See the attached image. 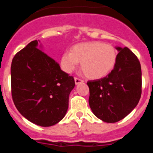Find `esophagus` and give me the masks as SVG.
<instances>
[{"label":"esophagus","instance_id":"esophagus-1","mask_svg":"<svg viewBox=\"0 0 153 153\" xmlns=\"http://www.w3.org/2000/svg\"><path fill=\"white\" fill-rule=\"evenodd\" d=\"M74 80H75V83L76 85L79 84V83H83V79H79V78H77V77L74 78Z\"/></svg>","mask_w":153,"mask_h":153}]
</instances>
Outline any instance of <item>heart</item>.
<instances>
[{
    "label": "heart",
    "mask_w": 153,
    "mask_h": 153,
    "mask_svg": "<svg viewBox=\"0 0 153 153\" xmlns=\"http://www.w3.org/2000/svg\"><path fill=\"white\" fill-rule=\"evenodd\" d=\"M117 53L113 46L102 42L76 44L70 52L60 58V67L64 72L72 73L79 62L85 75L90 79H100L107 75L114 67Z\"/></svg>",
    "instance_id": "1"
}]
</instances>
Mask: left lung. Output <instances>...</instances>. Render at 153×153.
<instances>
[{"mask_svg": "<svg viewBox=\"0 0 153 153\" xmlns=\"http://www.w3.org/2000/svg\"><path fill=\"white\" fill-rule=\"evenodd\" d=\"M118 51L114 68L106 76L90 80L89 104L97 118L117 123L137 106L142 93V71L136 55L127 47Z\"/></svg>", "mask_w": 153, "mask_h": 153, "instance_id": "obj_1", "label": "left lung"}]
</instances>
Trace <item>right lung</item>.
<instances>
[{"label":"right lung","instance_id":"obj_1","mask_svg":"<svg viewBox=\"0 0 153 153\" xmlns=\"http://www.w3.org/2000/svg\"><path fill=\"white\" fill-rule=\"evenodd\" d=\"M38 41H31L13 58L11 93L23 117L36 125L47 127L65 117L75 81L42 51Z\"/></svg>","mask_w":153,"mask_h":153}]
</instances>
